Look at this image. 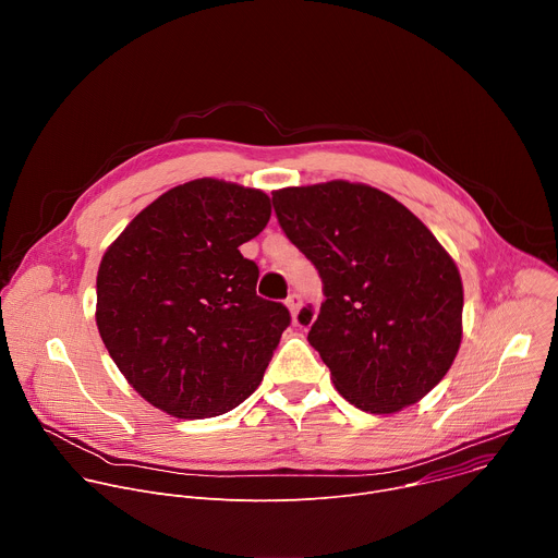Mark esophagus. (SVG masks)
I'll list each match as a JSON object with an SVG mask.
<instances>
[{
	"mask_svg": "<svg viewBox=\"0 0 558 558\" xmlns=\"http://www.w3.org/2000/svg\"><path fill=\"white\" fill-rule=\"evenodd\" d=\"M284 304H287V308H289V313H291V317H293V323H295V320H298V313H300V308H302V298H300L298 293H291Z\"/></svg>",
	"mask_w": 558,
	"mask_h": 558,
	"instance_id": "1",
	"label": "esophagus"
}]
</instances>
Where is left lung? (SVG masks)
<instances>
[{
  "instance_id": "left-lung-1",
  "label": "left lung",
  "mask_w": 558,
  "mask_h": 558,
  "mask_svg": "<svg viewBox=\"0 0 558 558\" xmlns=\"http://www.w3.org/2000/svg\"><path fill=\"white\" fill-rule=\"evenodd\" d=\"M271 201L325 282L320 313L298 317L338 392L373 415L420 402L461 344L463 284L452 256L409 207L364 183L284 187Z\"/></svg>"
}]
</instances>
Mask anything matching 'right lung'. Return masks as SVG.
<instances>
[{"instance_id": "obj_1", "label": "right lung", "mask_w": 558, "mask_h": 558, "mask_svg": "<svg viewBox=\"0 0 558 558\" xmlns=\"http://www.w3.org/2000/svg\"><path fill=\"white\" fill-rule=\"evenodd\" d=\"M263 190L196 179L138 211L97 274L99 336L145 402L179 420L222 415L263 381L289 327L241 254L269 222Z\"/></svg>"}]
</instances>
